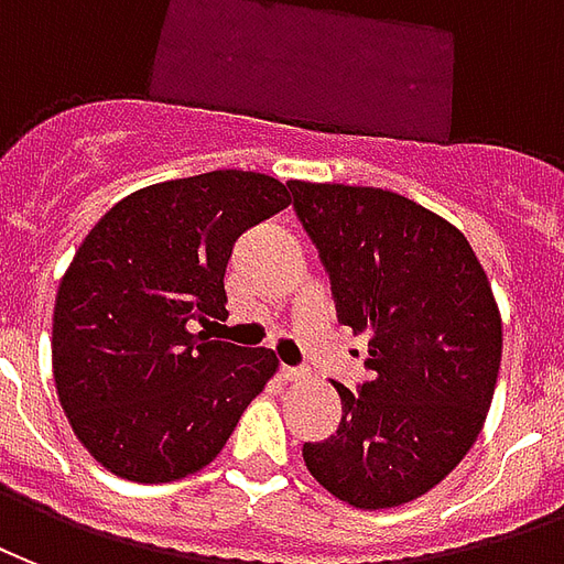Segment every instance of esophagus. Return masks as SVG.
<instances>
[{
  "label": "esophagus",
  "mask_w": 564,
  "mask_h": 564,
  "mask_svg": "<svg viewBox=\"0 0 564 564\" xmlns=\"http://www.w3.org/2000/svg\"><path fill=\"white\" fill-rule=\"evenodd\" d=\"M279 378H282V381H294V384H297V381H306V378H310V369H303V367H279Z\"/></svg>",
  "instance_id": "obj_1"
}]
</instances>
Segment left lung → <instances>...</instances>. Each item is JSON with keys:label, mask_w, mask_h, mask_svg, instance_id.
Returning <instances> with one entry per match:
<instances>
[{"label": "left lung", "mask_w": 564, "mask_h": 564, "mask_svg": "<svg viewBox=\"0 0 564 564\" xmlns=\"http://www.w3.org/2000/svg\"><path fill=\"white\" fill-rule=\"evenodd\" d=\"M330 276L336 315L369 336L372 381L336 384L339 430L306 442L312 478L364 511L445 480L475 445L501 364V315L478 254L451 221L369 186L288 183Z\"/></svg>", "instance_id": "1"}]
</instances>
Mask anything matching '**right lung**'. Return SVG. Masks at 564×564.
Returning <instances> with one entry per match:
<instances>
[{"instance_id": "1", "label": "right lung", "mask_w": 564, "mask_h": 564, "mask_svg": "<svg viewBox=\"0 0 564 564\" xmlns=\"http://www.w3.org/2000/svg\"><path fill=\"white\" fill-rule=\"evenodd\" d=\"M291 204L252 171L155 183L110 207L65 270L53 310V381L101 466L167 484L216 459L279 360L209 339L234 242Z\"/></svg>"}]
</instances>
